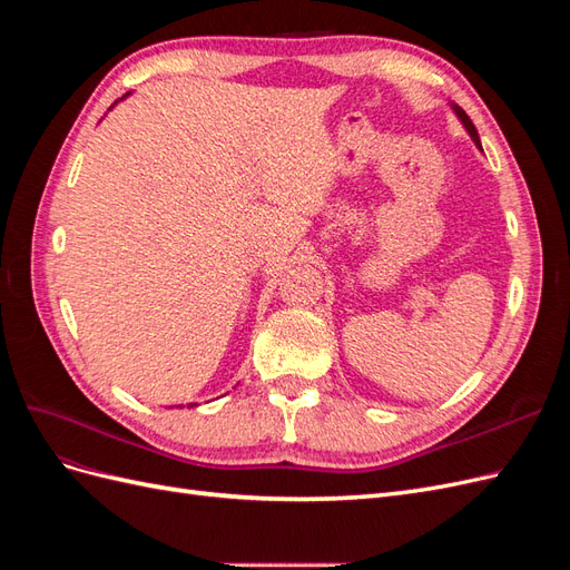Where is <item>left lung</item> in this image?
Returning a JSON list of instances; mask_svg holds the SVG:
<instances>
[{
	"label": "left lung",
	"instance_id": "8db88e82",
	"mask_svg": "<svg viewBox=\"0 0 570 570\" xmlns=\"http://www.w3.org/2000/svg\"><path fill=\"white\" fill-rule=\"evenodd\" d=\"M454 111H456V116L461 118V124L465 126V130H469V135L473 137V142H475V145L480 147V137H478V130H475V126L471 124V118H469V116H465V111H463L461 107H456V105H454ZM480 149H482V147H480Z\"/></svg>",
	"mask_w": 570,
	"mask_h": 570
}]
</instances>
